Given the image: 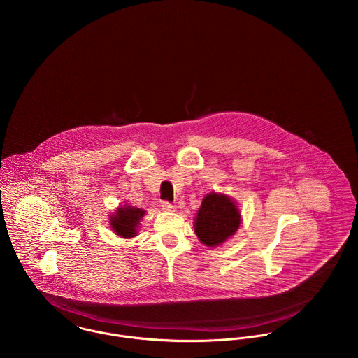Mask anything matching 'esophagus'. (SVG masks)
<instances>
[{
  "mask_svg": "<svg viewBox=\"0 0 358 358\" xmlns=\"http://www.w3.org/2000/svg\"><path fill=\"white\" fill-rule=\"evenodd\" d=\"M161 206H162V209H164V210H168V212H173V210H176V206L172 204V203H168V201H162Z\"/></svg>",
  "mask_w": 358,
  "mask_h": 358,
  "instance_id": "esophagus-1",
  "label": "esophagus"
}]
</instances>
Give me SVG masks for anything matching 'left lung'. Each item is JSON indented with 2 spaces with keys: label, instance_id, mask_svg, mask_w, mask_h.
Listing matches in <instances>:
<instances>
[{
  "label": "left lung",
  "instance_id": "1",
  "mask_svg": "<svg viewBox=\"0 0 358 358\" xmlns=\"http://www.w3.org/2000/svg\"><path fill=\"white\" fill-rule=\"evenodd\" d=\"M240 224L241 213L236 201L226 194L212 192L203 199L194 220V231L206 247H219L234 236Z\"/></svg>",
  "mask_w": 358,
  "mask_h": 358
}]
</instances>
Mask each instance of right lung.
<instances>
[{
  "mask_svg": "<svg viewBox=\"0 0 358 358\" xmlns=\"http://www.w3.org/2000/svg\"><path fill=\"white\" fill-rule=\"evenodd\" d=\"M143 216H145L143 209L125 204L115 209V212L110 216L108 223L111 230L117 236L122 238H132L138 234V227Z\"/></svg>",
  "mask_w": 358,
  "mask_h": 358,
  "instance_id": "obj_1",
  "label": "right lung"
}]
</instances>
